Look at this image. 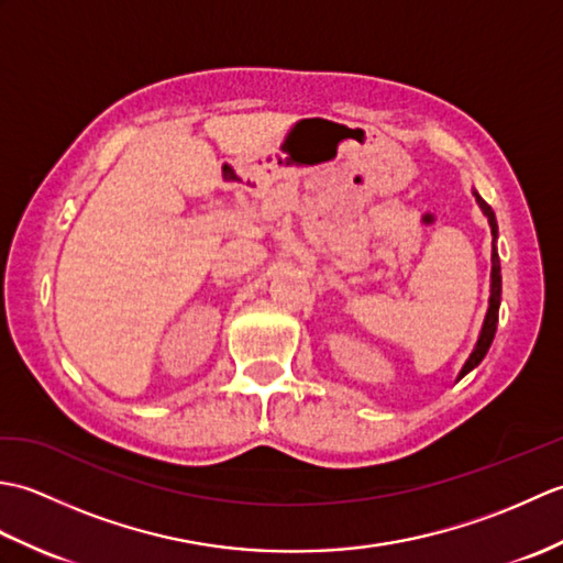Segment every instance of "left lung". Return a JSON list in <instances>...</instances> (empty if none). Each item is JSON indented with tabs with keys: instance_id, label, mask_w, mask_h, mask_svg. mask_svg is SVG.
Listing matches in <instances>:
<instances>
[{
	"instance_id": "left-lung-1",
	"label": "left lung",
	"mask_w": 563,
	"mask_h": 563,
	"mask_svg": "<svg viewBox=\"0 0 563 563\" xmlns=\"http://www.w3.org/2000/svg\"><path fill=\"white\" fill-rule=\"evenodd\" d=\"M474 198H476V202H479L482 212L486 214L488 227H492V236H494V239H492V295H488V309H486L484 324H482V331H479V339H476L474 351L470 353V357H466V363L462 365L460 375H457V382H460L466 373H472V369L484 361L488 349H492L494 336H496V327H498V307H500V258H498V249H496V242H498V222H496V214H494L492 206H488V202H486L479 194H476V190H474Z\"/></svg>"
}]
</instances>
